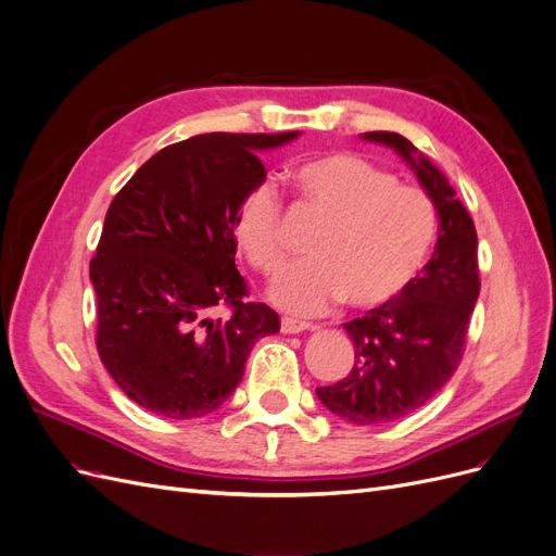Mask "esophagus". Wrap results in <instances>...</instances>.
I'll return each mask as SVG.
<instances>
[{"instance_id":"1","label":"esophagus","mask_w":556,"mask_h":556,"mask_svg":"<svg viewBox=\"0 0 556 556\" xmlns=\"http://www.w3.org/2000/svg\"><path fill=\"white\" fill-rule=\"evenodd\" d=\"M304 330H316L314 324H307V320H300V318H291V316H283L281 318V332L283 334H300Z\"/></svg>"}]
</instances>
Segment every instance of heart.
Listing matches in <instances>:
<instances>
[{
	"instance_id": "b5f03b06",
	"label": "heart",
	"mask_w": 556,
	"mask_h": 556,
	"mask_svg": "<svg viewBox=\"0 0 556 556\" xmlns=\"http://www.w3.org/2000/svg\"><path fill=\"white\" fill-rule=\"evenodd\" d=\"M300 201L326 228L307 256L286 267L273 286L281 309L312 316L344 300L353 309H379L406 291L437 238V207L429 195L397 182L390 170L351 152H326L293 168ZM281 199L273 185L249 187L232 232L247 263L273 277L283 263Z\"/></svg>"
}]
</instances>
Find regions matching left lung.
<instances>
[{"instance_id": "obj_1", "label": "left lung", "mask_w": 556, "mask_h": 556, "mask_svg": "<svg viewBox=\"0 0 556 556\" xmlns=\"http://www.w3.org/2000/svg\"><path fill=\"white\" fill-rule=\"evenodd\" d=\"M365 138L395 148L416 168L441 217L437 249L406 291L344 324L355 363L342 381L316 388L318 400L351 425H383L432 400L462 363L469 318L480 293L478 236L445 177L395 131Z\"/></svg>"}]
</instances>
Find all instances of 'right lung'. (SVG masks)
I'll return each mask as SVG.
<instances>
[{
    "label": "right lung",
    "instance_id": "obj_1",
    "mask_svg": "<svg viewBox=\"0 0 556 556\" xmlns=\"http://www.w3.org/2000/svg\"><path fill=\"white\" fill-rule=\"evenodd\" d=\"M283 134H201L156 152L113 199L89 279L97 351L115 383L173 420L212 414L244 374L256 339L279 316L249 302L236 267L232 219L242 193L265 182L258 150ZM217 308L227 316L212 319Z\"/></svg>",
    "mask_w": 556,
    "mask_h": 556
}]
</instances>
